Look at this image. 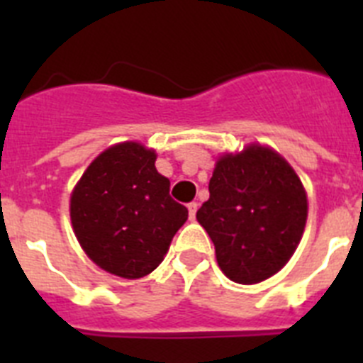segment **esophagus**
<instances>
[{
  "instance_id": "1",
  "label": "esophagus",
  "mask_w": 363,
  "mask_h": 363,
  "mask_svg": "<svg viewBox=\"0 0 363 363\" xmlns=\"http://www.w3.org/2000/svg\"><path fill=\"white\" fill-rule=\"evenodd\" d=\"M187 209H189V216H191V220H194V216H196V211H198L196 201H191V203L187 205Z\"/></svg>"
}]
</instances>
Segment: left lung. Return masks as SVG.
Segmentation results:
<instances>
[{
  "label": "left lung",
  "instance_id": "8db88e82",
  "mask_svg": "<svg viewBox=\"0 0 363 363\" xmlns=\"http://www.w3.org/2000/svg\"><path fill=\"white\" fill-rule=\"evenodd\" d=\"M209 200L196 218L227 278L251 285L277 274L293 256L307 220V196L293 167L251 145L218 160Z\"/></svg>",
  "mask_w": 363,
  "mask_h": 363
}]
</instances>
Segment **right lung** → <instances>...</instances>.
Wrapping results in <instances>:
<instances>
[{"instance_id": "obj_1", "label": "right lung", "mask_w": 363, "mask_h": 363, "mask_svg": "<svg viewBox=\"0 0 363 363\" xmlns=\"http://www.w3.org/2000/svg\"><path fill=\"white\" fill-rule=\"evenodd\" d=\"M154 162V150L140 143L111 147L89 165L70 196V220L83 251L104 271L129 280L162 264L189 216Z\"/></svg>"}]
</instances>
